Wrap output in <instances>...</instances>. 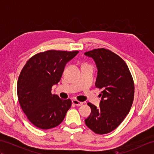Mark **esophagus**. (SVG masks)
I'll use <instances>...</instances> for the list:
<instances>
[{
  "mask_svg": "<svg viewBox=\"0 0 154 154\" xmlns=\"http://www.w3.org/2000/svg\"><path fill=\"white\" fill-rule=\"evenodd\" d=\"M72 103H73V104H74L75 105H76V106H82L83 104V103L82 102H80V101L77 100L76 99H74L72 100Z\"/></svg>",
  "mask_w": 154,
  "mask_h": 154,
  "instance_id": "1",
  "label": "esophagus"
}]
</instances>
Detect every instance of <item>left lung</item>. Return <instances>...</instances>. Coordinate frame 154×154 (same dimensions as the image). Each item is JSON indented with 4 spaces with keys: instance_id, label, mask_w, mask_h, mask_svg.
<instances>
[{
    "instance_id": "left-lung-1",
    "label": "left lung",
    "mask_w": 154,
    "mask_h": 154,
    "mask_svg": "<svg viewBox=\"0 0 154 154\" xmlns=\"http://www.w3.org/2000/svg\"><path fill=\"white\" fill-rule=\"evenodd\" d=\"M94 60L98 69L95 86L101 89L99 107L91 103L88 128L99 134L113 131L129 113L134 97V83L129 68L122 58L105 48L85 53Z\"/></svg>"
}]
</instances>
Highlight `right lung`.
Returning a JSON list of instances; mask_svg holds the SVG:
<instances>
[{"mask_svg": "<svg viewBox=\"0 0 154 154\" xmlns=\"http://www.w3.org/2000/svg\"><path fill=\"white\" fill-rule=\"evenodd\" d=\"M79 51L48 50L33 55L20 73L18 99L30 122L47 130L60 124L71 106V100L51 94V87L60 81L69 61Z\"/></svg>", "mask_w": 154, "mask_h": 154, "instance_id": "add662e5", "label": "right lung"}]
</instances>
